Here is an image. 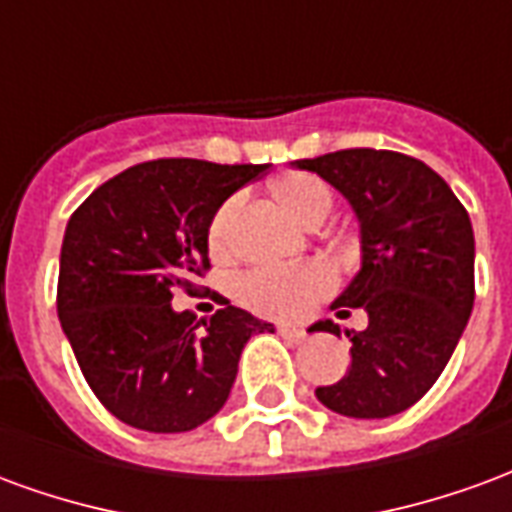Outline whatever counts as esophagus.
I'll return each instance as SVG.
<instances>
[{
    "mask_svg": "<svg viewBox=\"0 0 512 512\" xmlns=\"http://www.w3.org/2000/svg\"><path fill=\"white\" fill-rule=\"evenodd\" d=\"M277 332L288 340V343H301L307 334H304V329H299V326H290V323H277Z\"/></svg>",
    "mask_w": 512,
    "mask_h": 512,
    "instance_id": "34e87169",
    "label": "esophagus"
}]
</instances>
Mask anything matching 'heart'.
I'll return each instance as SVG.
<instances>
[{
  "instance_id": "obj_1",
  "label": "heart",
  "mask_w": 512,
  "mask_h": 512,
  "mask_svg": "<svg viewBox=\"0 0 512 512\" xmlns=\"http://www.w3.org/2000/svg\"><path fill=\"white\" fill-rule=\"evenodd\" d=\"M277 200L288 208L293 219L301 224L323 222L332 211V191L315 175H288L277 183ZM235 202H227L213 216L211 249L216 255H224L230 249V227H233ZM334 285V277L323 263H304V266L282 268H255L235 279V296L241 304L252 307L263 315H301L326 296Z\"/></svg>"
}]
</instances>
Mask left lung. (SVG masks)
Masks as SVG:
<instances>
[{"instance_id":"1","label":"left lung","mask_w":512,"mask_h":512,"mask_svg":"<svg viewBox=\"0 0 512 512\" xmlns=\"http://www.w3.org/2000/svg\"><path fill=\"white\" fill-rule=\"evenodd\" d=\"M343 194L359 219L362 266L332 307H362L351 365L318 386L343 417L384 419L417 403L450 362L474 307V233L469 213L441 175L395 150L351 147L293 161ZM340 337V326L318 321Z\"/></svg>"}]
</instances>
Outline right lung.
Returning a JSON list of instances; mask_svg holds the SVG:
<instances>
[{
	"label": "right lung",
	"instance_id": "1",
	"mask_svg": "<svg viewBox=\"0 0 512 512\" xmlns=\"http://www.w3.org/2000/svg\"><path fill=\"white\" fill-rule=\"evenodd\" d=\"M268 164L158 158L87 197L65 227L57 315L87 384L120 422L186 433L230 397L252 334L274 326L230 301L197 321L172 307L208 263L222 202Z\"/></svg>",
	"mask_w": 512,
	"mask_h": 512
}]
</instances>
